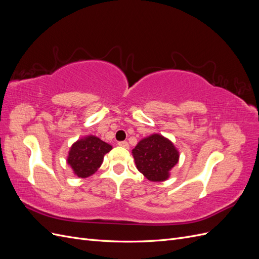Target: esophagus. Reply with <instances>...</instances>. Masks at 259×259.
I'll use <instances>...</instances> for the list:
<instances>
[{"label":"esophagus","instance_id":"1","mask_svg":"<svg viewBox=\"0 0 259 259\" xmlns=\"http://www.w3.org/2000/svg\"><path fill=\"white\" fill-rule=\"evenodd\" d=\"M117 145H119L120 147H123V148H125V149H128V143L127 142H120L119 144H117Z\"/></svg>","mask_w":259,"mask_h":259}]
</instances>
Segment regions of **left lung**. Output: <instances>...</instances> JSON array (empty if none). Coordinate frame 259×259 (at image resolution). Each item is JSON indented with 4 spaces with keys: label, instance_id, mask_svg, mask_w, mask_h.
<instances>
[{
    "label": "left lung",
    "instance_id": "left-lung-1",
    "mask_svg": "<svg viewBox=\"0 0 259 259\" xmlns=\"http://www.w3.org/2000/svg\"><path fill=\"white\" fill-rule=\"evenodd\" d=\"M137 169L150 182H164L179 159V152L169 139L153 134L140 140L133 149Z\"/></svg>",
    "mask_w": 259,
    "mask_h": 259
}]
</instances>
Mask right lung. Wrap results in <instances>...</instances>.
<instances>
[{
    "label": "right lung",
    "instance_id": "add662e5",
    "mask_svg": "<svg viewBox=\"0 0 259 259\" xmlns=\"http://www.w3.org/2000/svg\"><path fill=\"white\" fill-rule=\"evenodd\" d=\"M112 146L96 136L89 135L75 142L69 150L67 162L74 175L81 178L95 174L104 161V156Z\"/></svg>",
    "mask_w": 259,
    "mask_h": 259
}]
</instances>
